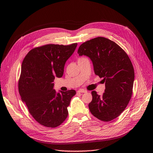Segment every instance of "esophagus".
<instances>
[{
  "label": "esophagus",
  "instance_id": "obj_1",
  "mask_svg": "<svg viewBox=\"0 0 153 153\" xmlns=\"http://www.w3.org/2000/svg\"><path fill=\"white\" fill-rule=\"evenodd\" d=\"M77 92L78 93H86V91L85 90H83V89H80V90H78Z\"/></svg>",
  "mask_w": 153,
  "mask_h": 153
}]
</instances>
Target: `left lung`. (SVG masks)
Listing matches in <instances>:
<instances>
[{
	"label": "left lung",
	"mask_w": 153,
	"mask_h": 153,
	"mask_svg": "<svg viewBox=\"0 0 153 153\" xmlns=\"http://www.w3.org/2000/svg\"><path fill=\"white\" fill-rule=\"evenodd\" d=\"M77 53L91 59L95 74L103 78L105 83L102 96L91 92L93 100L88 105L91 114L104 122L116 119L132 96L134 71L129 57L115 42L103 37L83 43Z\"/></svg>",
	"instance_id": "1"
}]
</instances>
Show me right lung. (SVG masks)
<instances>
[{"instance_id": "right-lung-1", "label": "right lung", "mask_w": 153, "mask_h": 153, "mask_svg": "<svg viewBox=\"0 0 153 153\" xmlns=\"http://www.w3.org/2000/svg\"><path fill=\"white\" fill-rule=\"evenodd\" d=\"M77 43L49 44L31 50L24 58L19 81V91L30 113L42 125L55 128L67 119L74 90L56 92L53 83L60 78L67 60Z\"/></svg>"}]
</instances>
